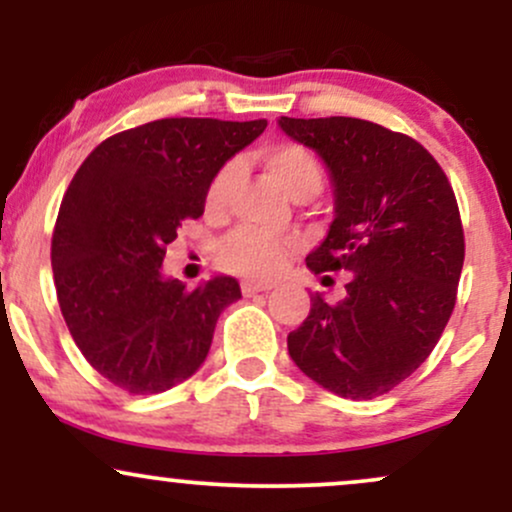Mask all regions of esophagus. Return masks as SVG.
Returning <instances> with one entry per match:
<instances>
[{
    "label": "esophagus",
    "mask_w": 512,
    "mask_h": 512,
    "mask_svg": "<svg viewBox=\"0 0 512 512\" xmlns=\"http://www.w3.org/2000/svg\"><path fill=\"white\" fill-rule=\"evenodd\" d=\"M272 281H262V279H248L240 284V289H243L245 296H252V293H260V291H269L272 289Z\"/></svg>",
    "instance_id": "34e87169"
}]
</instances>
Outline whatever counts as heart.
<instances>
[{
  "label": "heart",
  "mask_w": 512,
  "mask_h": 512,
  "mask_svg": "<svg viewBox=\"0 0 512 512\" xmlns=\"http://www.w3.org/2000/svg\"><path fill=\"white\" fill-rule=\"evenodd\" d=\"M260 163L267 173L289 192L293 199H310L325 185V170L317 156L301 144L281 142L264 146ZM236 185V168L223 166L207 185L204 204L209 211H221L231 199ZM291 243L286 238L269 236L255 228H238L219 245V262L240 274H274L284 267Z\"/></svg>",
  "instance_id": "obj_1"
}]
</instances>
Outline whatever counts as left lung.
I'll use <instances>...</instances> for the list:
<instances>
[{"label":"left lung","mask_w":512,"mask_h":512,"mask_svg":"<svg viewBox=\"0 0 512 512\" xmlns=\"http://www.w3.org/2000/svg\"><path fill=\"white\" fill-rule=\"evenodd\" d=\"M315 149L334 182V221L305 257L315 274L349 272L346 296H310L289 334L296 366L346 399L387 395L436 349L464 262L448 175L416 139L358 117H281Z\"/></svg>","instance_id":"obj_1"}]
</instances>
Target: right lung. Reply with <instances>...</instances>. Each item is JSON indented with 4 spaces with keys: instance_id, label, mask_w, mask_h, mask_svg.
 Here are the masks:
<instances>
[{
    "instance_id": "add662e5",
    "label": "right lung",
    "mask_w": 512,
    "mask_h": 512,
    "mask_svg": "<svg viewBox=\"0 0 512 512\" xmlns=\"http://www.w3.org/2000/svg\"><path fill=\"white\" fill-rule=\"evenodd\" d=\"M267 120L166 117L101 142L69 182L52 231L57 301L79 351L129 395L190 378L216 320L240 298L233 276L187 289L163 279L166 245L204 214L207 185Z\"/></svg>"
}]
</instances>
